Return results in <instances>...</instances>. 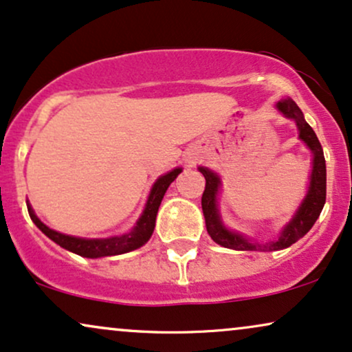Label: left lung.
Masks as SVG:
<instances>
[{
  "label": "left lung",
  "instance_id": "obj_1",
  "mask_svg": "<svg viewBox=\"0 0 352 352\" xmlns=\"http://www.w3.org/2000/svg\"><path fill=\"white\" fill-rule=\"evenodd\" d=\"M277 109H279L285 117H290L297 122V127L300 130V137L307 146L314 151V169H311L310 177V188L309 194H307L305 201L302 202L300 209L297 210L296 217L287 223V227L282 230L280 236L276 241L271 243H259L250 241L243 238L238 233L230 232L223 227L222 220L219 217V210H217V190H219L220 179L215 173L209 171L207 168H199L201 173L206 177V190L202 194V212L206 217V227L212 240L219 245L225 246V248L236 250V251H277L284 250L287 246L294 245L297 240L305 235L309 230L314 227L320 214H322L324 201H327V164H324L323 148L320 145L318 138H316L314 129L303 119V114L300 107L290 98L280 99L277 102Z\"/></svg>",
  "mask_w": 352,
  "mask_h": 352
}]
</instances>
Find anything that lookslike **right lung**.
Here are the masks:
<instances>
[{
  "mask_svg": "<svg viewBox=\"0 0 352 352\" xmlns=\"http://www.w3.org/2000/svg\"><path fill=\"white\" fill-rule=\"evenodd\" d=\"M181 171H183V169L176 168L156 181L153 184V189H151L150 192L148 201H146L145 210H143L142 217L138 219L135 228H133L130 233H127V235H122V236L104 238V240H86V238L63 235V233L55 232V230H52L47 227V225H43L41 220L37 219L36 214H34L32 209H30V206H28V210H29L30 219H32V222L37 225L42 233H45L52 241H55L56 245H60L65 250L72 251V253L85 256V258H102V256H116V254L129 253V251L140 248V246H143L150 240L151 233H153V228H155V220H156V214H158V207L163 201L164 192H166L169 184L176 179Z\"/></svg>",
  "mask_w": 352,
  "mask_h": 352,
  "instance_id": "add662e5",
  "label": "right lung"
}]
</instances>
